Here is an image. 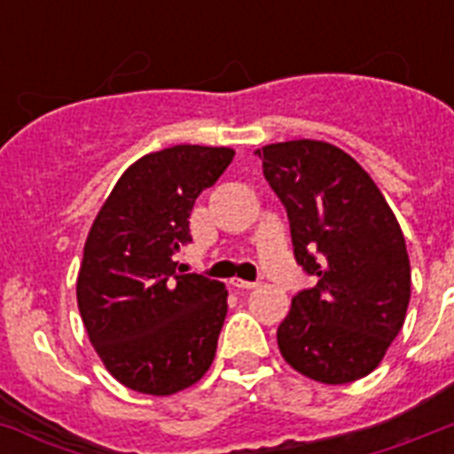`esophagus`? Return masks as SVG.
Here are the masks:
<instances>
[{
    "mask_svg": "<svg viewBox=\"0 0 454 454\" xmlns=\"http://www.w3.org/2000/svg\"><path fill=\"white\" fill-rule=\"evenodd\" d=\"M231 285H233L235 290H254L256 283H249V280H240V278H233L231 280Z\"/></svg>",
    "mask_w": 454,
    "mask_h": 454,
    "instance_id": "1",
    "label": "esophagus"
}]
</instances>
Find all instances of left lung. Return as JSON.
<instances>
[{
  "mask_svg": "<svg viewBox=\"0 0 454 454\" xmlns=\"http://www.w3.org/2000/svg\"><path fill=\"white\" fill-rule=\"evenodd\" d=\"M287 209L294 256L316 287L292 297L278 348L320 384L367 377L405 323L410 259L395 214L370 174L325 141H285L256 151Z\"/></svg>",
  "mask_w": 454,
  "mask_h": 454,
  "instance_id": "obj_1",
  "label": "left lung"
}]
</instances>
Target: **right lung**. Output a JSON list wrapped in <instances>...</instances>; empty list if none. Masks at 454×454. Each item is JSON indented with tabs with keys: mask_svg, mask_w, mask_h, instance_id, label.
<instances>
[{
	"mask_svg": "<svg viewBox=\"0 0 454 454\" xmlns=\"http://www.w3.org/2000/svg\"><path fill=\"white\" fill-rule=\"evenodd\" d=\"M233 148L171 145L129 164L96 214L77 273L89 341L120 384L171 395L205 377L228 310L226 285L181 276L192 205Z\"/></svg>",
	"mask_w": 454,
	"mask_h": 454,
	"instance_id": "obj_1",
	"label": "right lung"
}]
</instances>
